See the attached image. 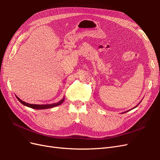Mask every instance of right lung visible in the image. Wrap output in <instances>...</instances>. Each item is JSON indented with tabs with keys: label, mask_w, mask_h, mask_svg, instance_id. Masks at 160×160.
<instances>
[{
	"label": "right lung",
	"mask_w": 160,
	"mask_h": 160,
	"mask_svg": "<svg viewBox=\"0 0 160 160\" xmlns=\"http://www.w3.org/2000/svg\"><path fill=\"white\" fill-rule=\"evenodd\" d=\"M17 98L24 105H26V106H27V107H29L31 108L35 109H49V108H54V107H56V106H57V105H59L61 103H62V102H63L64 100H65V98H63L62 100H61L59 102H58L57 103H54V104H51V105H35V104L27 103L25 102V101H22L21 99H19L18 97H17Z\"/></svg>",
	"instance_id": "add662e5"
}]
</instances>
